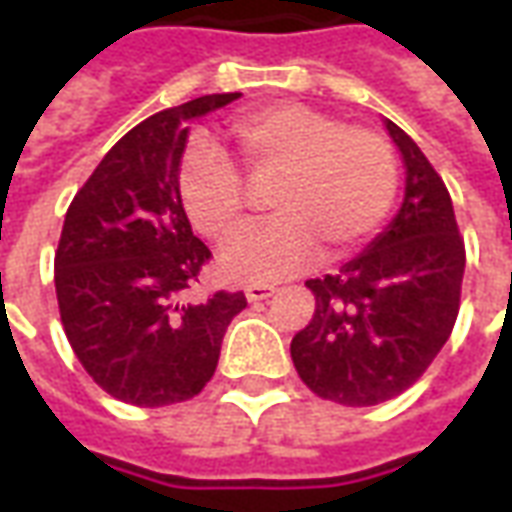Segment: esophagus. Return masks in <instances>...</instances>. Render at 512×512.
<instances>
[{"instance_id": "obj_1", "label": "esophagus", "mask_w": 512, "mask_h": 512, "mask_svg": "<svg viewBox=\"0 0 512 512\" xmlns=\"http://www.w3.org/2000/svg\"><path fill=\"white\" fill-rule=\"evenodd\" d=\"M274 285H263V282H255V285H246V301H263L268 296H274Z\"/></svg>"}]
</instances>
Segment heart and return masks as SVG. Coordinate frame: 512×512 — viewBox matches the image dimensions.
I'll list each match as a JSON object with an SVG mask.
<instances>
[{
  "mask_svg": "<svg viewBox=\"0 0 512 512\" xmlns=\"http://www.w3.org/2000/svg\"><path fill=\"white\" fill-rule=\"evenodd\" d=\"M249 180L266 183L271 222L249 227L222 249L230 279H277L307 266L318 241L340 255L376 233L397 197L400 167L378 131L345 126L307 104H271L230 123ZM180 200L191 224L227 241L246 224L241 172L208 142H194L180 161Z\"/></svg>",
  "mask_w": 512,
  "mask_h": 512,
  "instance_id": "1",
  "label": "heart"
}]
</instances>
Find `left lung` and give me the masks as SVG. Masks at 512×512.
I'll return each instance as SVG.
<instances>
[{
	"instance_id": "1",
	"label": "left lung",
	"mask_w": 512,
	"mask_h": 512,
	"mask_svg": "<svg viewBox=\"0 0 512 512\" xmlns=\"http://www.w3.org/2000/svg\"><path fill=\"white\" fill-rule=\"evenodd\" d=\"M384 126L406 167L400 211L337 274L307 279L315 312L290 343L301 381L340 406L406 392L450 340L461 307L466 249L450 191L403 128Z\"/></svg>"
}]
</instances>
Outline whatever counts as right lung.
<instances>
[{
    "label": "right lung",
    "instance_id": "add662e5",
    "mask_svg": "<svg viewBox=\"0 0 512 512\" xmlns=\"http://www.w3.org/2000/svg\"><path fill=\"white\" fill-rule=\"evenodd\" d=\"M235 98L202 95L142 120L65 213L54 255L62 326L95 384L131 406L200 395L227 326L246 307L241 290L186 299L211 249L191 233L178 186L189 123Z\"/></svg>",
    "mask_w": 512,
    "mask_h": 512
}]
</instances>
